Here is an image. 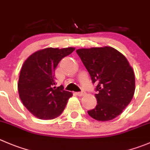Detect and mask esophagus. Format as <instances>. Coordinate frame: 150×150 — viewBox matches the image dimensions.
Listing matches in <instances>:
<instances>
[{"label": "esophagus", "mask_w": 150, "mask_h": 150, "mask_svg": "<svg viewBox=\"0 0 150 150\" xmlns=\"http://www.w3.org/2000/svg\"><path fill=\"white\" fill-rule=\"evenodd\" d=\"M76 94L78 96H80V97H82V96L85 95L86 92L84 91H79V92H77Z\"/></svg>", "instance_id": "1"}]
</instances>
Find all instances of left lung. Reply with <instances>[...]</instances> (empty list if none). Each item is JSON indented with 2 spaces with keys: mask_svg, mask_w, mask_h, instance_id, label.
Wrapping results in <instances>:
<instances>
[{
  "mask_svg": "<svg viewBox=\"0 0 150 150\" xmlns=\"http://www.w3.org/2000/svg\"><path fill=\"white\" fill-rule=\"evenodd\" d=\"M97 84V105L88 110L98 121H109L118 117L128 105L135 92V75L124 55L111 47L82 48L76 50Z\"/></svg>",
  "mask_w": 150,
  "mask_h": 150,
  "instance_id": "obj_1",
  "label": "left lung"
}]
</instances>
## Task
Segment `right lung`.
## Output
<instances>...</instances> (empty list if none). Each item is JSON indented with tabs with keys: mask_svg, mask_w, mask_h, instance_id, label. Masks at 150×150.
<instances>
[{
	"mask_svg": "<svg viewBox=\"0 0 150 150\" xmlns=\"http://www.w3.org/2000/svg\"><path fill=\"white\" fill-rule=\"evenodd\" d=\"M74 47L48 48L30 55L23 64L19 77L18 92L25 107L40 120H53L64 110L72 92L63 86L56 87L55 69Z\"/></svg>",
	"mask_w": 150,
	"mask_h": 150,
	"instance_id": "right-lung-1",
	"label": "right lung"
}]
</instances>
